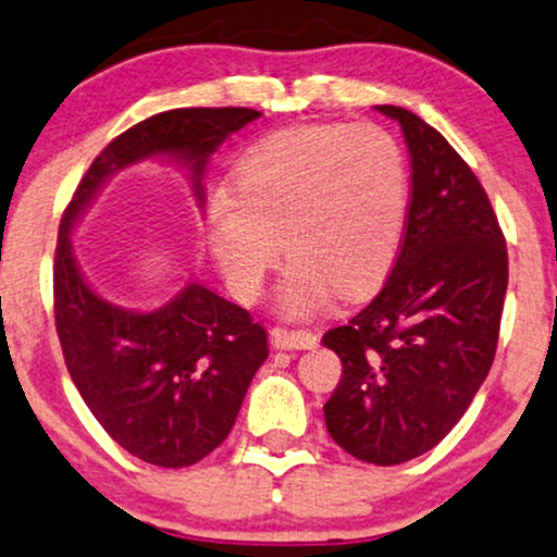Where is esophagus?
<instances>
[{"instance_id": "34e87169", "label": "esophagus", "mask_w": 557, "mask_h": 557, "mask_svg": "<svg viewBox=\"0 0 557 557\" xmlns=\"http://www.w3.org/2000/svg\"><path fill=\"white\" fill-rule=\"evenodd\" d=\"M270 339L274 349H313L319 344V336L308 329H272Z\"/></svg>"}]
</instances>
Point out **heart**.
Returning a JSON list of instances; mask_svg holds the SVG:
<instances>
[{
    "instance_id": "obj_1",
    "label": "heart",
    "mask_w": 557,
    "mask_h": 557,
    "mask_svg": "<svg viewBox=\"0 0 557 557\" xmlns=\"http://www.w3.org/2000/svg\"><path fill=\"white\" fill-rule=\"evenodd\" d=\"M411 174L380 125H295L238 159L234 193H210L202 231L238 300L251 302L280 255V313L308 319L336 290L360 293L391 270L406 231Z\"/></svg>"
}]
</instances>
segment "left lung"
Returning a JSON list of instances; mask_svg holds the SVG:
<instances>
[{
    "mask_svg": "<svg viewBox=\"0 0 557 557\" xmlns=\"http://www.w3.org/2000/svg\"><path fill=\"white\" fill-rule=\"evenodd\" d=\"M411 153L406 234L383 290L323 334L342 380L323 406L331 440L398 466L449 434L494 364L509 257L488 195L432 125L396 104Z\"/></svg>",
    "mask_w": 557,
    "mask_h": 557,
    "instance_id": "obj_1",
    "label": "left lung"
}]
</instances>
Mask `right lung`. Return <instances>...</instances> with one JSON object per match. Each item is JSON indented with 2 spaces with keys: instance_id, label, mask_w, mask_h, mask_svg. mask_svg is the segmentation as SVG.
Returning a JSON list of instances; mask_svg holds the SVG:
<instances>
[{
  "instance_id": "1",
  "label": "right lung",
  "mask_w": 557,
  "mask_h": 557,
  "mask_svg": "<svg viewBox=\"0 0 557 557\" xmlns=\"http://www.w3.org/2000/svg\"><path fill=\"white\" fill-rule=\"evenodd\" d=\"M259 115L249 108H182L140 121L104 146L63 210L53 311L66 370L104 432L151 466H195L226 440L270 355L267 331L200 283L157 311L115 306L84 280L69 234L110 174L151 157L185 164L202 202L208 159Z\"/></svg>"
}]
</instances>
